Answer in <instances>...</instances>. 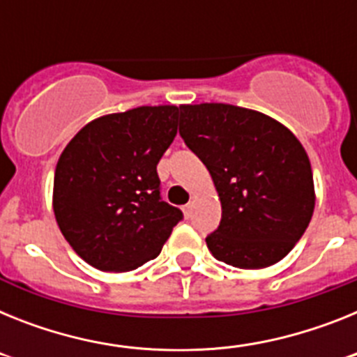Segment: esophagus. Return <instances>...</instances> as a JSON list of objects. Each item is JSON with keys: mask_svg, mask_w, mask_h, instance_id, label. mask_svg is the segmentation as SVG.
<instances>
[{"mask_svg": "<svg viewBox=\"0 0 357 357\" xmlns=\"http://www.w3.org/2000/svg\"><path fill=\"white\" fill-rule=\"evenodd\" d=\"M182 213H184V218H191V214H193V204L182 206Z\"/></svg>", "mask_w": 357, "mask_h": 357, "instance_id": "34e87169", "label": "esophagus"}]
</instances>
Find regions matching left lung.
Masks as SVG:
<instances>
[{
    "label": "left lung",
    "mask_w": 357,
    "mask_h": 357,
    "mask_svg": "<svg viewBox=\"0 0 357 357\" xmlns=\"http://www.w3.org/2000/svg\"><path fill=\"white\" fill-rule=\"evenodd\" d=\"M181 135L209 169L222 222L206 243L218 261L259 270L284 259L314 211L311 162L289 128L229 103L181 105Z\"/></svg>",
    "instance_id": "left-lung-1"
}]
</instances>
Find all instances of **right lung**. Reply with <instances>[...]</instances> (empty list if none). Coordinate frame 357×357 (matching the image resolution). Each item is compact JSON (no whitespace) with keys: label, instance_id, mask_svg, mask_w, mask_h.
I'll return each instance as SVG.
<instances>
[{"label":"right lung","instance_id":"right-lung-1","mask_svg":"<svg viewBox=\"0 0 357 357\" xmlns=\"http://www.w3.org/2000/svg\"><path fill=\"white\" fill-rule=\"evenodd\" d=\"M178 107L143 105L93 119L68 143L53 178V213L66 241L102 272L155 259L176 207L160 200L157 164L176 135Z\"/></svg>","mask_w":357,"mask_h":357}]
</instances>
